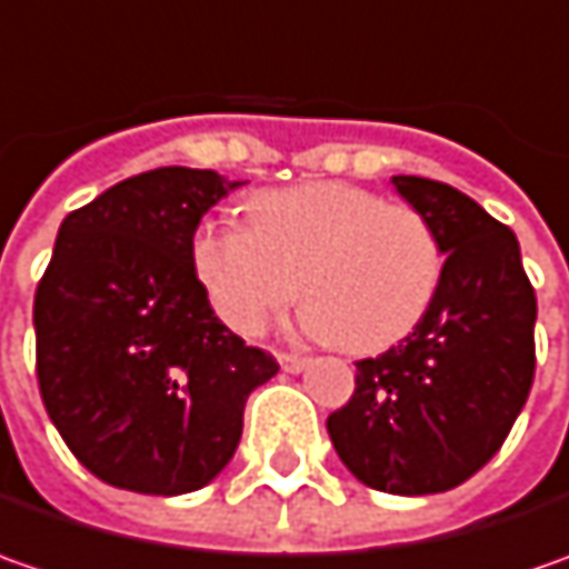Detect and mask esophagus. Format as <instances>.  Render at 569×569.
<instances>
[{
	"label": "esophagus",
	"instance_id": "1",
	"mask_svg": "<svg viewBox=\"0 0 569 569\" xmlns=\"http://www.w3.org/2000/svg\"><path fill=\"white\" fill-rule=\"evenodd\" d=\"M278 363H281V370H284V373H300V370L307 367V358H300V355H288V351H278Z\"/></svg>",
	"mask_w": 569,
	"mask_h": 569
}]
</instances>
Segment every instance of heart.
Instances as JSON below:
<instances>
[{"label": "heart", "instance_id": "obj_1", "mask_svg": "<svg viewBox=\"0 0 569 569\" xmlns=\"http://www.w3.org/2000/svg\"><path fill=\"white\" fill-rule=\"evenodd\" d=\"M247 218H206L189 237L192 274L237 336H259L300 284L307 336L377 355L415 332L447 272L425 211L339 180L262 189Z\"/></svg>", "mask_w": 569, "mask_h": 569}]
</instances>
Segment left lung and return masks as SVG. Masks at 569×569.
<instances>
[{
	"instance_id": "left-lung-1",
	"label": "left lung",
	"mask_w": 569,
	"mask_h": 569,
	"mask_svg": "<svg viewBox=\"0 0 569 569\" xmlns=\"http://www.w3.org/2000/svg\"><path fill=\"white\" fill-rule=\"evenodd\" d=\"M392 183L437 228L447 272L415 332L358 361L326 427L358 481L418 497L469 481L503 447L536 380L538 303L507 224L447 183Z\"/></svg>"
}]
</instances>
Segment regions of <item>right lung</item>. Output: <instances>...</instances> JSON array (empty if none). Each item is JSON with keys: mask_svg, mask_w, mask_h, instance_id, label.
I'll return each instance as SVG.
<instances>
[{"mask_svg": "<svg viewBox=\"0 0 569 569\" xmlns=\"http://www.w3.org/2000/svg\"><path fill=\"white\" fill-rule=\"evenodd\" d=\"M243 187L214 170L129 177L59 224L33 295L37 386L78 462L122 491H199L278 363L214 317L189 266L208 208Z\"/></svg>", "mask_w": 569, "mask_h": 569, "instance_id": "add662e5", "label": "right lung"}]
</instances>
